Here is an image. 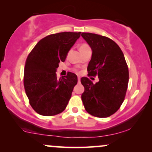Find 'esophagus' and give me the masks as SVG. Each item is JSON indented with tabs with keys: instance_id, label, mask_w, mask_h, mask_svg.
I'll use <instances>...</instances> for the list:
<instances>
[{
	"instance_id": "obj_1",
	"label": "esophagus",
	"mask_w": 152,
	"mask_h": 152,
	"mask_svg": "<svg viewBox=\"0 0 152 152\" xmlns=\"http://www.w3.org/2000/svg\"><path fill=\"white\" fill-rule=\"evenodd\" d=\"M80 76H78V82H80Z\"/></svg>"
}]
</instances>
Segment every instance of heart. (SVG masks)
Segmentation results:
<instances>
[{
  "mask_svg": "<svg viewBox=\"0 0 152 152\" xmlns=\"http://www.w3.org/2000/svg\"><path fill=\"white\" fill-rule=\"evenodd\" d=\"M90 48V46H89L88 44H86V43L82 44L81 46H80V50L86 49V48ZM74 72L78 73V70L77 69H74Z\"/></svg>",
  "mask_w": 152,
  "mask_h": 152,
  "instance_id": "heart-1",
  "label": "heart"
}]
</instances>
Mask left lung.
<instances>
[{"mask_svg": "<svg viewBox=\"0 0 152 152\" xmlns=\"http://www.w3.org/2000/svg\"><path fill=\"white\" fill-rule=\"evenodd\" d=\"M92 50L88 64V76H98L94 84L87 77L80 82L85 90L81 99L85 109L96 117H110L124 102L129 83V69L124 54L117 44L105 36L82 32Z\"/></svg>", "mask_w": 152, "mask_h": 152, "instance_id": "left-lung-1", "label": "left lung"}]
</instances>
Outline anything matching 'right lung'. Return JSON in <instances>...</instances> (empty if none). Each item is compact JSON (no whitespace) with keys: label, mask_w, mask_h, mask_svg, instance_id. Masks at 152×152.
Returning a JSON list of instances; mask_svg holds the SVG:
<instances>
[{"label":"right lung","mask_w":152,"mask_h":152,"mask_svg":"<svg viewBox=\"0 0 152 152\" xmlns=\"http://www.w3.org/2000/svg\"><path fill=\"white\" fill-rule=\"evenodd\" d=\"M80 32L52 34L39 40L28 54L24 68L23 85L33 110L44 116L64 111L69 101L77 76L68 72L59 79L56 69L64 62Z\"/></svg>","instance_id":"obj_1"}]
</instances>
